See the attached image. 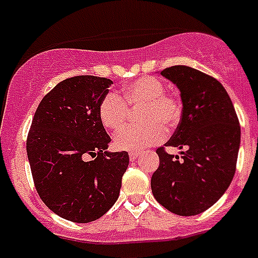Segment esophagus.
Returning a JSON list of instances; mask_svg holds the SVG:
<instances>
[{
	"label": "esophagus",
	"mask_w": 258,
	"mask_h": 258,
	"mask_svg": "<svg viewBox=\"0 0 258 258\" xmlns=\"http://www.w3.org/2000/svg\"><path fill=\"white\" fill-rule=\"evenodd\" d=\"M137 158H138V153H131V154H129V159H131V162H134Z\"/></svg>",
	"instance_id": "obj_1"
}]
</instances>
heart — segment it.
<instances>
[{"mask_svg":"<svg viewBox=\"0 0 258 258\" xmlns=\"http://www.w3.org/2000/svg\"><path fill=\"white\" fill-rule=\"evenodd\" d=\"M163 82L156 77H143L122 88V96L109 92L99 105V119L109 131H119L126 121L129 109L141 107L143 124L129 126L114 137L119 151L139 152L163 141L166 129L177 124L181 116L180 101L164 94Z\"/></svg>","mask_w":258,"mask_h":258,"instance_id":"1","label":"heart"}]
</instances>
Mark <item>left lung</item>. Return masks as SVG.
<instances>
[{
    "label": "left lung",
    "mask_w": 258,
    "mask_h": 258,
    "mask_svg": "<svg viewBox=\"0 0 258 258\" xmlns=\"http://www.w3.org/2000/svg\"><path fill=\"white\" fill-rule=\"evenodd\" d=\"M177 86L182 116L166 147L186 149L182 157L157 149L159 167L152 175L154 199L182 217L200 214L217 203L235 172L241 126L222 83L187 66L161 71Z\"/></svg>",
    "instance_id": "left-lung-1"
}]
</instances>
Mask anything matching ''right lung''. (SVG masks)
<instances>
[{
	"mask_svg": "<svg viewBox=\"0 0 258 258\" xmlns=\"http://www.w3.org/2000/svg\"><path fill=\"white\" fill-rule=\"evenodd\" d=\"M111 83L96 76L67 78L44 96L31 122L26 152L35 188L51 212L71 222H94L109 212L129 164L126 152L107 151L111 139L99 119Z\"/></svg>",
	"mask_w": 258,
	"mask_h": 258,
	"instance_id": "add662e5",
	"label": "right lung"
}]
</instances>
